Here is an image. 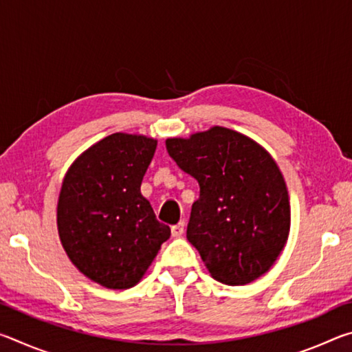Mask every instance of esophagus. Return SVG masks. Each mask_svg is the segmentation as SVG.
I'll list each match as a JSON object with an SVG mask.
<instances>
[{
    "instance_id": "34e87169",
    "label": "esophagus",
    "mask_w": 352,
    "mask_h": 352,
    "mask_svg": "<svg viewBox=\"0 0 352 352\" xmlns=\"http://www.w3.org/2000/svg\"><path fill=\"white\" fill-rule=\"evenodd\" d=\"M170 233H172V236H174V237H180L184 233V222H180V223H177V225L172 226Z\"/></svg>"
}]
</instances>
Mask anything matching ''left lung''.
Segmentation results:
<instances>
[{
    "label": "left lung",
    "mask_w": 352,
    "mask_h": 352,
    "mask_svg": "<svg viewBox=\"0 0 352 352\" xmlns=\"http://www.w3.org/2000/svg\"><path fill=\"white\" fill-rule=\"evenodd\" d=\"M166 148L199 182L186 237L211 276L239 285L269 272L290 230L287 188L270 153L225 127L169 138Z\"/></svg>",
    "instance_id": "1"
}]
</instances>
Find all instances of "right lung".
Returning a JSON list of instances; mask_svg holds the SVG:
<instances>
[{"label": "right lung", "instance_id": "add662e5", "mask_svg": "<svg viewBox=\"0 0 352 352\" xmlns=\"http://www.w3.org/2000/svg\"><path fill=\"white\" fill-rule=\"evenodd\" d=\"M157 141L113 133L83 152L65 175L57 226L71 262L107 289L133 287L170 228L158 222L141 182Z\"/></svg>", "mask_w": 352, "mask_h": 352}]
</instances>
